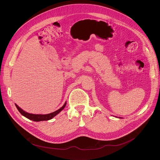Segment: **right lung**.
Masks as SVG:
<instances>
[{
  "label": "right lung",
  "mask_w": 160,
  "mask_h": 160,
  "mask_svg": "<svg viewBox=\"0 0 160 160\" xmlns=\"http://www.w3.org/2000/svg\"><path fill=\"white\" fill-rule=\"evenodd\" d=\"M15 105H16V107L17 108L18 110L19 111V112L21 114L22 116H24L25 117L28 118L29 120H31L34 122H40V121H47V120H49L53 118L55 116H56L58 114H59L65 108V106L66 105V102H65L64 105L61 108L58 109L57 111L52 112L51 113H49V114H47V115H35V114L28 113V112L23 111L22 109H21L17 104H15Z\"/></svg>",
  "instance_id": "obj_1"
}]
</instances>
